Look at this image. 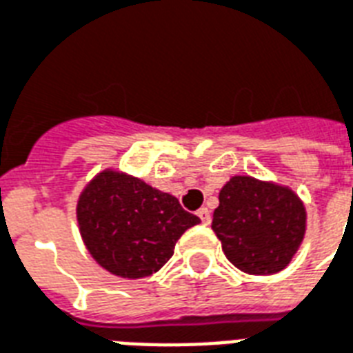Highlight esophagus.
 <instances>
[{
  "instance_id": "34e87169",
  "label": "esophagus",
  "mask_w": 353,
  "mask_h": 353,
  "mask_svg": "<svg viewBox=\"0 0 353 353\" xmlns=\"http://www.w3.org/2000/svg\"><path fill=\"white\" fill-rule=\"evenodd\" d=\"M196 215L201 217L202 225H210V223H212V215L208 212V208H201V210L196 212Z\"/></svg>"
}]
</instances>
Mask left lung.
I'll list each match as a JSON object with an SVG mask.
<instances>
[{"mask_svg": "<svg viewBox=\"0 0 353 353\" xmlns=\"http://www.w3.org/2000/svg\"><path fill=\"white\" fill-rule=\"evenodd\" d=\"M305 206L288 185L232 176L219 191L214 228L223 252L247 274H276L291 263L305 236Z\"/></svg>", "mask_w": 353, "mask_h": 353, "instance_id": "8db88e82", "label": "left lung"}]
</instances>
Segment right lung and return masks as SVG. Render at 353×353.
Here are the masks:
<instances>
[{
	"instance_id": "1",
	"label": "right lung",
	"mask_w": 353,
	"mask_h": 353,
	"mask_svg": "<svg viewBox=\"0 0 353 353\" xmlns=\"http://www.w3.org/2000/svg\"><path fill=\"white\" fill-rule=\"evenodd\" d=\"M79 232L92 258L119 278H145L162 269L188 228L201 223L176 196L132 174L105 169L77 201Z\"/></svg>"
}]
</instances>
